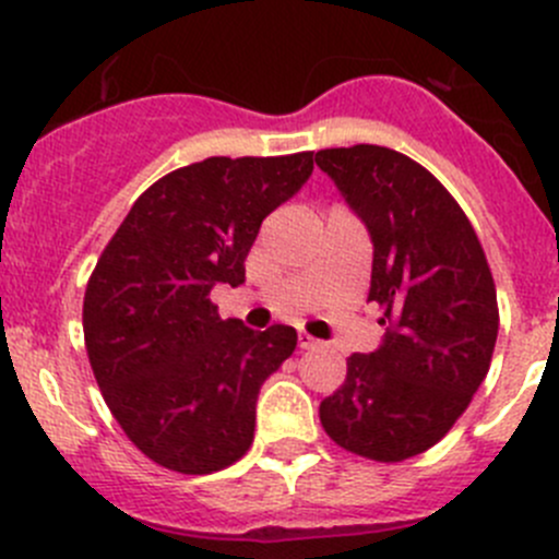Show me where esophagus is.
<instances>
[{"label":"esophagus","instance_id":"1","mask_svg":"<svg viewBox=\"0 0 559 559\" xmlns=\"http://www.w3.org/2000/svg\"><path fill=\"white\" fill-rule=\"evenodd\" d=\"M297 343H300V348H319L321 346V343L316 341V337L308 335V332H300V335H297Z\"/></svg>","mask_w":559,"mask_h":559}]
</instances>
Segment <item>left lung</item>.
I'll return each mask as SVG.
<instances>
[{
  "label": "left lung",
  "instance_id": "obj_1",
  "mask_svg": "<svg viewBox=\"0 0 559 559\" xmlns=\"http://www.w3.org/2000/svg\"><path fill=\"white\" fill-rule=\"evenodd\" d=\"M332 178L373 243L368 300L384 311L381 346L352 354L321 427L337 447L400 462L436 447L467 408L498 341L487 257L454 197L384 145L324 148Z\"/></svg>",
  "mask_w": 559,
  "mask_h": 559
}]
</instances>
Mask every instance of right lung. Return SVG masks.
I'll use <instances>...</instances> for the list:
<instances>
[{
  "instance_id": "1",
  "label": "right lung",
  "mask_w": 559,
  "mask_h": 559,
  "mask_svg": "<svg viewBox=\"0 0 559 559\" xmlns=\"http://www.w3.org/2000/svg\"><path fill=\"white\" fill-rule=\"evenodd\" d=\"M311 173L313 151L180 167L138 197L94 267L83 300L94 379L129 441L170 471H222L251 447L259 389L297 330L224 321L211 292L243 284L262 222Z\"/></svg>"
}]
</instances>
